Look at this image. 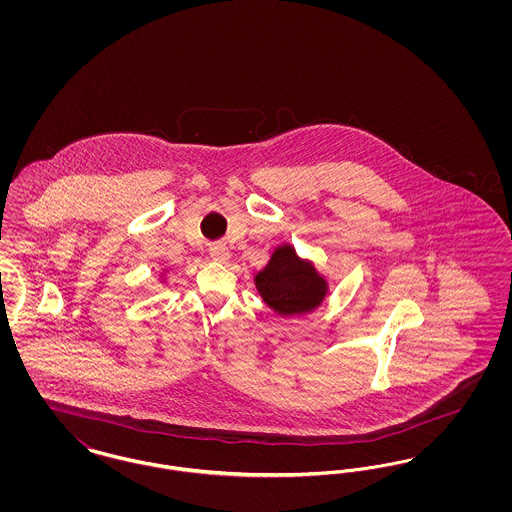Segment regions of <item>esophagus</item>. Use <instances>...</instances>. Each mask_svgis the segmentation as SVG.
Returning <instances> with one entry per match:
<instances>
[{"mask_svg":"<svg viewBox=\"0 0 512 512\" xmlns=\"http://www.w3.org/2000/svg\"><path fill=\"white\" fill-rule=\"evenodd\" d=\"M209 255H211V259L217 261V263H228V261H230V249L224 244L211 245Z\"/></svg>","mask_w":512,"mask_h":512,"instance_id":"esophagus-1","label":"esophagus"}]
</instances>
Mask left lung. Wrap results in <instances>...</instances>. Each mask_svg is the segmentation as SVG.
Masks as SVG:
<instances>
[{"instance_id":"obj_1","label":"left lung","mask_w":512,"mask_h":512,"mask_svg":"<svg viewBox=\"0 0 512 512\" xmlns=\"http://www.w3.org/2000/svg\"><path fill=\"white\" fill-rule=\"evenodd\" d=\"M253 282L261 299L280 317L313 313L330 292L326 276L311 259L299 257L292 244L276 245Z\"/></svg>"}]
</instances>
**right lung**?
Here are the masks:
<instances>
[{"label": "right lung", "instance_id": "1", "mask_svg": "<svg viewBox=\"0 0 512 512\" xmlns=\"http://www.w3.org/2000/svg\"><path fill=\"white\" fill-rule=\"evenodd\" d=\"M167 274H169V270H167V268H165L163 272H159V280H161V282H165V280H167Z\"/></svg>", "mask_w": 512, "mask_h": 512}]
</instances>
